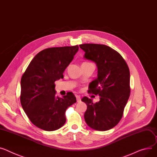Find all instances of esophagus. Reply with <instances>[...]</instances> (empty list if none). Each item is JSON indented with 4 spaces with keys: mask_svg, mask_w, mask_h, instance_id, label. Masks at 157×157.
<instances>
[{
    "mask_svg": "<svg viewBox=\"0 0 157 157\" xmlns=\"http://www.w3.org/2000/svg\"><path fill=\"white\" fill-rule=\"evenodd\" d=\"M76 98L77 100V102H80L81 101V97L79 95H76Z\"/></svg>",
    "mask_w": 157,
    "mask_h": 157,
    "instance_id": "1",
    "label": "esophagus"
}]
</instances>
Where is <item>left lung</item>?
I'll return each mask as SVG.
<instances>
[{"label":"left lung","instance_id":"1","mask_svg":"<svg viewBox=\"0 0 157 157\" xmlns=\"http://www.w3.org/2000/svg\"><path fill=\"white\" fill-rule=\"evenodd\" d=\"M79 47L85 52V57L95 62L98 78L89 85L88 93L100 96L93 103L86 97L85 119L91 128L109 130L119 122L130 96V72L126 62L116 50L105 45L84 44Z\"/></svg>","mask_w":157,"mask_h":157}]
</instances>
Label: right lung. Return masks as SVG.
<instances>
[{"instance_id":"add662e5","label":"right lung","mask_w":157,"mask_h":157,"mask_svg":"<svg viewBox=\"0 0 157 157\" xmlns=\"http://www.w3.org/2000/svg\"><path fill=\"white\" fill-rule=\"evenodd\" d=\"M78 45L52 47L36 54L21 79L20 101L26 116L35 126L47 131L61 128L66 121V110L76 102L72 92L63 98L56 96L55 81L78 50Z\"/></svg>"}]
</instances>
